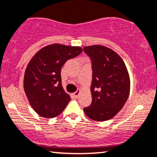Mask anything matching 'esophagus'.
Masks as SVG:
<instances>
[{
    "instance_id": "obj_1",
    "label": "esophagus",
    "mask_w": 157,
    "mask_h": 157,
    "mask_svg": "<svg viewBox=\"0 0 157 157\" xmlns=\"http://www.w3.org/2000/svg\"><path fill=\"white\" fill-rule=\"evenodd\" d=\"M79 94H80V90H77L76 92H75V93L73 94V96H74V97L75 98H78V97H79Z\"/></svg>"
}]
</instances>
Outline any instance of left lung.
<instances>
[{
    "mask_svg": "<svg viewBox=\"0 0 157 157\" xmlns=\"http://www.w3.org/2000/svg\"><path fill=\"white\" fill-rule=\"evenodd\" d=\"M91 60L92 102L85 107L88 118L104 121L113 118L127 101L130 90L129 73L121 58L101 45L83 48Z\"/></svg>",
    "mask_w": 157,
    "mask_h": 157,
    "instance_id": "obj_1",
    "label": "left lung"
}]
</instances>
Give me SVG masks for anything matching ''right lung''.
<instances>
[{"label": "right lung", "instance_id": "right-lung-1", "mask_svg": "<svg viewBox=\"0 0 157 157\" xmlns=\"http://www.w3.org/2000/svg\"><path fill=\"white\" fill-rule=\"evenodd\" d=\"M80 47L52 44L38 51L28 63L23 86L30 105L40 116L60 115L71 100L61 84L63 64L82 52Z\"/></svg>", "mask_w": 157, "mask_h": 157}]
</instances>
